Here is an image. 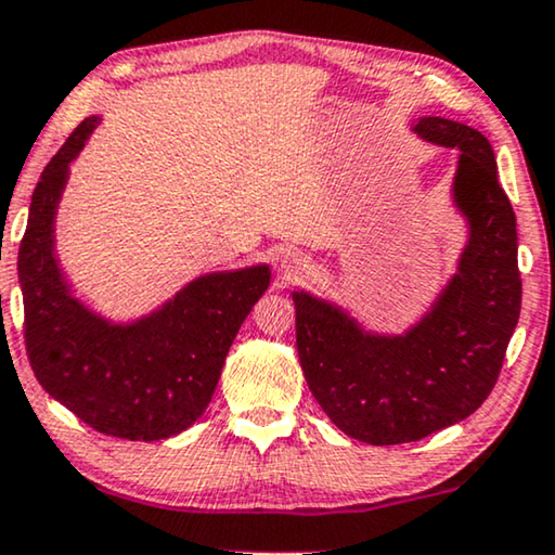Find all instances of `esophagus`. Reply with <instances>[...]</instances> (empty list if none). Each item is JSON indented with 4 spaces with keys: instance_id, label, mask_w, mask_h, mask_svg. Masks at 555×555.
<instances>
[{
    "instance_id": "1",
    "label": "esophagus",
    "mask_w": 555,
    "mask_h": 555,
    "mask_svg": "<svg viewBox=\"0 0 555 555\" xmlns=\"http://www.w3.org/2000/svg\"><path fill=\"white\" fill-rule=\"evenodd\" d=\"M307 269H309V263H307V259H304V256H299V254L284 256V271H286L288 279L304 276V274H307Z\"/></svg>"
}]
</instances>
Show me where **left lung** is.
Instances as JSON below:
<instances>
[{
    "label": "left lung",
    "mask_w": 555,
    "mask_h": 555,
    "mask_svg": "<svg viewBox=\"0 0 555 555\" xmlns=\"http://www.w3.org/2000/svg\"><path fill=\"white\" fill-rule=\"evenodd\" d=\"M420 138L457 147L455 203L470 241L435 309L404 337H372L330 304L294 294L296 349L314 400L370 444L415 442L473 415L493 392L520 314L515 214L482 132L420 118Z\"/></svg>",
    "instance_id": "1"
}]
</instances>
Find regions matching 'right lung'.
Here are the masks:
<instances>
[{
    "label": "right lung",
    "mask_w": 555,
    "mask_h": 555,
    "mask_svg": "<svg viewBox=\"0 0 555 555\" xmlns=\"http://www.w3.org/2000/svg\"><path fill=\"white\" fill-rule=\"evenodd\" d=\"M100 120L85 118L42 170L20 244L25 345L54 400L122 440L183 433L208 408L231 341L269 286V267L201 276L151 319L113 326L80 307L52 256V223L69 160Z\"/></svg>",
    "instance_id": "obj_1"
}]
</instances>
